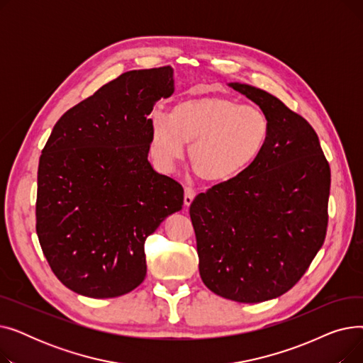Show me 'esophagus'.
<instances>
[{
	"mask_svg": "<svg viewBox=\"0 0 363 363\" xmlns=\"http://www.w3.org/2000/svg\"><path fill=\"white\" fill-rule=\"evenodd\" d=\"M196 189L194 188H191V186H185V194H184V203H185V206H189L193 203V200H194V197H196Z\"/></svg>",
	"mask_w": 363,
	"mask_h": 363,
	"instance_id": "34e87169",
	"label": "esophagus"
}]
</instances>
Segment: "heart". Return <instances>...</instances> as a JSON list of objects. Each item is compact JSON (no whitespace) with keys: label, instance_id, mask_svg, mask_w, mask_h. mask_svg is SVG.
<instances>
[{"label":"heart","instance_id":"b5f03b06","mask_svg":"<svg viewBox=\"0 0 363 363\" xmlns=\"http://www.w3.org/2000/svg\"><path fill=\"white\" fill-rule=\"evenodd\" d=\"M148 123V152L160 170H172L189 143V162L208 182L240 177L257 160L271 135V122L262 108L222 95L179 101L169 114L155 110Z\"/></svg>","mask_w":363,"mask_h":363}]
</instances>
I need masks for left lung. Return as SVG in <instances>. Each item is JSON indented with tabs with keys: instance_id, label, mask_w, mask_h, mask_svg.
Returning a JSON list of instances; mask_svg holds the SVG:
<instances>
[{
	"instance_id": "obj_1",
	"label": "left lung",
	"mask_w": 363,
	"mask_h": 363,
	"mask_svg": "<svg viewBox=\"0 0 363 363\" xmlns=\"http://www.w3.org/2000/svg\"><path fill=\"white\" fill-rule=\"evenodd\" d=\"M271 122L257 160L189 206L200 277L215 294L260 303L291 290L327 235L330 164L309 122L272 94L230 84Z\"/></svg>"
}]
</instances>
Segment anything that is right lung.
<instances>
[{
  "instance_id": "add662e5",
  "label": "right lung",
  "mask_w": 363,
  "mask_h": 363,
  "mask_svg": "<svg viewBox=\"0 0 363 363\" xmlns=\"http://www.w3.org/2000/svg\"><path fill=\"white\" fill-rule=\"evenodd\" d=\"M170 66L130 70L57 121L38 166L36 234L54 275L92 298L144 281V242L182 208L184 188L148 162L150 113Z\"/></svg>"
}]
</instances>
